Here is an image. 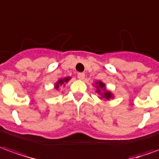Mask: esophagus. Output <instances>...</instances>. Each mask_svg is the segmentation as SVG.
I'll return each instance as SVG.
<instances>
[{"instance_id":"esophagus-1","label":"esophagus","mask_w":159,"mask_h":159,"mask_svg":"<svg viewBox=\"0 0 159 159\" xmlns=\"http://www.w3.org/2000/svg\"><path fill=\"white\" fill-rule=\"evenodd\" d=\"M77 77H78V79H80V80L84 79V77H85V74L83 72L77 73Z\"/></svg>"}]
</instances>
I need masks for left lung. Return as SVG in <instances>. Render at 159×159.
Instances as JSON below:
<instances>
[{"label":"left lung","mask_w":159,"mask_h":159,"mask_svg":"<svg viewBox=\"0 0 159 159\" xmlns=\"http://www.w3.org/2000/svg\"><path fill=\"white\" fill-rule=\"evenodd\" d=\"M96 88H97L96 92L99 93V94H100V95H102V98H105L106 100H110L111 98L112 97V95H111V93L110 92H108V91H106V90H105V84H104L103 83L99 82V83H98V85L96 86ZM101 90H104V93H102L101 92Z\"/></svg>","instance_id":"8db88e82"}]
</instances>
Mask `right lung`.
<instances>
[{
  "label": "right lung",
  "mask_w": 159,
  "mask_h": 159,
  "mask_svg": "<svg viewBox=\"0 0 159 159\" xmlns=\"http://www.w3.org/2000/svg\"><path fill=\"white\" fill-rule=\"evenodd\" d=\"M70 80V77H66V78H64V79H61V80H59V82L56 83L55 85V89H58L59 88V85H62L64 83H67L68 81Z\"/></svg>",
  "instance_id": "1"
}]
</instances>
